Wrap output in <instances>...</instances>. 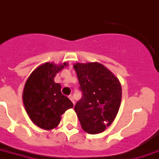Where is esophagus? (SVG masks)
Returning <instances> with one entry per match:
<instances>
[{"label": "esophagus", "mask_w": 159, "mask_h": 159, "mask_svg": "<svg viewBox=\"0 0 159 159\" xmlns=\"http://www.w3.org/2000/svg\"><path fill=\"white\" fill-rule=\"evenodd\" d=\"M68 98H69L70 100H71V101H72V103H73V105L75 104V102H74V99H73V97H72V95H70L69 97H68Z\"/></svg>", "instance_id": "esophagus-1"}]
</instances>
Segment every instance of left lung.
Returning <instances> with one entry per match:
<instances>
[{"instance_id": "1", "label": "left lung", "mask_w": 159, "mask_h": 159, "mask_svg": "<svg viewBox=\"0 0 159 159\" xmlns=\"http://www.w3.org/2000/svg\"><path fill=\"white\" fill-rule=\"evenodd\" d=\"M73 67L82 92V99L74 107L82 129L91 134L102 133L118 113L122 97L120 82L99 62L76 63Z\"/></svg>"}]
</instances>
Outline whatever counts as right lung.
Segmentation results:
<instances>
[{"instance_id":"obj_1","label":"right lung","mask_w":159,"mask_h":159,"mask_svg":"<svg viewBox=\"0 0 159 159\" xmlns=\"http://www.w3.org/2000/svg\"><path fill=\"white\" fill-rule=\"evenodd\" d=\"M67 62L56 65L45 62L32 72L23 91L25 111L35 125L50 130L56 128L65 111L73 107L72 102L61 92V85L53 79Z\"/></svg>"}]
</instances>
